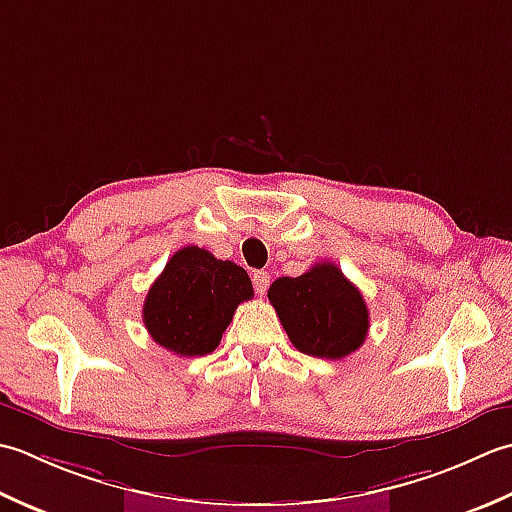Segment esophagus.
Wrapping results in <instances>:
<instances>
[{
  "label": "esophagus",
  "mask_w": 512,
  "mask_h": 512,
  "mask_svg": "<svg viewBox=\"0 0 512 512\" xmlns=\"http://www.w3.org/2000/svg\"><path fill=\"white\" fill-rule=\"evenodd\" d=\"M252 283H254L256 294H258V296H265V291H267V287H269V274H267V271H263V269L254 271V274H252Z\"/></svg>",
  "instance_id": "34e87169"
}]
</instances>
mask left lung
Segmentation results:
<instances>
[{"label": "left lung", "instance_id": "obj_1", "mask_svg": "<svg viewBox=\"0 0 512 512\" xmlns=\"http://www.w3.org/2000/svg\"><path fill=\"white\" fill-rule=\"evenodd\" d=\"M267 296L291 344L307 356L347 358L367 338V302L338 265L318 263L302 276L278 278Z\"/></svg>", "mask_w": 512, "mask_h": 512}]
</instances>
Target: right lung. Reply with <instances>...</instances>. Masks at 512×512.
<instances>
[{
	"label": "right lung",
	"mask_w": 512,
	"mask_h": 512,
	"mask_svg": "<svg viewBox=\"0 0 512 512\" xmlns=\"http://www.w3.org/2000/svg\"><path fill=\"white\" fill-rule=\"evenodd\" d=\"M254 296L247 271L196 245L179 249L143 302L145 329L176 356L212 353L236 307Z\"/></svg>",
	"instance_id": "obj_1"
}]
</instances>
